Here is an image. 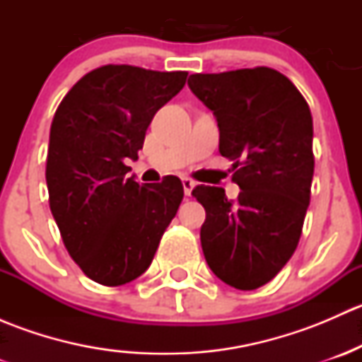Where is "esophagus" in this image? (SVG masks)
Instances as JSON below:
<instances>
[{
    "instance_id": "1",
    "label": "esophagus",
    "mask_w": 362,
    "mask_h": 362,
    "mask_svg": "<svg viewBox=\"0 0 362 362\" xmlns=\"http://www.w3.org/2000/svg\"><path fill=\"white\" fill-rule=\"evenodd\" d=\"M182 185H184V192H185V196H191V192H192V189L196 187V182L192 180V178H182Z\"/></svg>"
}]
</instances>
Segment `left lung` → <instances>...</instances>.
<instances>
[{
    "label": "left lung",
    "instance_id": "1",
    "mask_svg": "<svg viewBox=\"0 0 362 362\" xmlns=\"http://www.w3.org/2000/svg\"><path fill=\"white\" fill-rule=\"evenodd\" d=\"M192 93L217 119L218 152L233 163L238 199L196 185L204 206L202 247L211 272L228 286L254 291L293 257L313 178V122L296 86L266 66L189 76Z\"/></svg>",
    "mask_w": 362,
    "mask_h": 362
}]
</instances>
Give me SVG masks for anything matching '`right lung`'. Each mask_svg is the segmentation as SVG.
Masks as SVG:
<instances>
[{
    "mask_svg": "<svg viewBox=\"0 0 362 362\" xmlns=\"http://www.w3.org/2000/svg\"><path fill=\"white\" fill-rule=\"evenodd\" d=\"M187 71L107 64L83 75L57 107L47 154L49 204L68 254L101 286L147 272L177 215L184 185L126 178L156 112L180 93Z\"/></svg>",
    "mask_w": 362,
    "mask_h": 362,
    "instance_id": "right-lung-1",
    "label": "right lung"
}]
</instances>
